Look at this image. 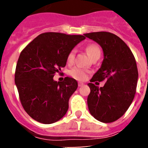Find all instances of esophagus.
<instances>
[{
	"label": "esophagus",
	"mask_w": 148,
	"mask_h": 148,
	"mask_svg": "<svg viewBox=\"0 0 148 148\" xmlns=\"http://www.w3.org/2000/svg\"><path fill=\"white\" fill-rule=\"evenodd\" d=\"M84 83H82V82H79L78 83V86H79V87H81V86H84Z\"/></svg>",
	"instance_id": "34e87169"
}]
</instances>
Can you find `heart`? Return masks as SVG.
<instances>
[{"mask_svg": "<svg viewBox=\"0 0 148 148\" xmlns=\"http://www.w3.org/2000/svg\"><path fill=\"white\" fill-rule=\"evenodd\" d=\"M86 51L89 56V57L92 59L93 57L96 56L97 55L101 54V51H100L99 47L97 45L92 44V45H88L86 47ZM74 58H75V50L71 51L69 53L67 57V62L68 64H72L74 61ZM89 71L86 70V69L81 68L79 67H75L72 69L69 72V74L72 77L74 78L79 81H84L86 79L87 76L89 74Z\"/></svg>", "mask_w": 148, "mask_h": 148, "instance_id": "heart-1", "label": "heart"}]
</instances>
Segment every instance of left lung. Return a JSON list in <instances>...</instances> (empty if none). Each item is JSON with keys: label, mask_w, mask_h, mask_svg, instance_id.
<instances>
[{"label": "left lung", "mask_w": 148, "mask_h": 148, "mask_svg": "<svg viewBox=\"0 0 148 148\" xmlns=\"http://www.w3.org/2000/svg\"><path fill=\"white\" fill-rule=\"evenodd\" d=\"M101 46L103 60L88 84V106L91 115L101 123H113L125 114L136 91L138 68L131 49L120 37L109 32L84 34ZM106 79L103 87L93 82Z\"/></svg>", "instance_id": "obj_1"}]
</instances>
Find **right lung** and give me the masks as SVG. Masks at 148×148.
Listing matches in <instances>:
<instances>
[{"instance_id":"1","label":"right lung","mask_w":148,"mask_h":148,"mask_svg":"<svg viewBox=\"0 0 148 148\" xmlns=\"http://www.w3.org/2000/svg\"><path fill=\"white\" fill-rule=\"evenodd\" d=\"M85 39L81 35L44 33L22 50L15 70V84L23 109L35 120L51 124L66 114L78 83L68 76L58 82L53 78L66 65L69 53Z\"/></svg>"}]
</instances>
